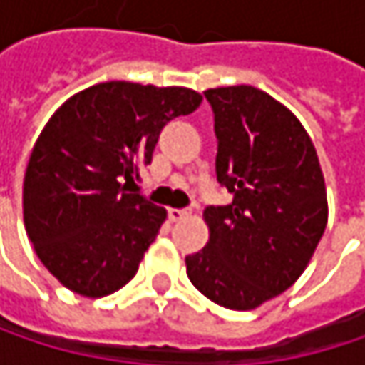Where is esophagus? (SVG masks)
<instances>
[{
	"label": "esophagus",
	"instance_id": "34e87169",
	"mask_svg": "<svg viewBox=\"0 0 365 365\" xmlns=\"http://www.w3.org/2000/svg\"><path fill=\"white\" fill-rule=\"evenodd\" d=\"M190 211L187 209H169V222H180L183 217H187Z\"/></svg>",
	"mask_w": 365,
	"mask_h": 365
}]
</instances>
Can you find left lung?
Wrapping results in <instances>:
<instances>
[{
	"label": "left lung",
	"mask_w": 365,
	"mask_h": 365,
	"mask_svg": "<svg viewBox=\"0 0 365 365\" xmlns=\"http://www.w3.org/2000/svg\"><path fill=\"white\" fill-rule=\"evenodd\" d=\"M215 173L232 202L207 207L209 243L185 257L192 285L220 307L252 311L304 272L328 224L326 182L300 120L264 91H205Z\"/></svg>",
	"instance_id": "left-lung-1"
}]
</instances>
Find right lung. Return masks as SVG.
I'll list each match as a JSON object with an SVG mask.
<instances>
[{
  "mask_svg": "<svg viewBox=\"0 0 365 365\" xmlns=\"http://www.w3.org/2000/svg\"><path fill=\"white\" fill-rule=\"evenodd\" d=\"M202 97L183 86L95 84L52 113L23 183V217L41 264L71 292L101 298L124 287L167 211L128 194L152 163L163 126Z\"/></svg>",
  "mask_w": 365,
  "mask_h": 365,
  "instance_id": "obj_1",
  "label": "right lung"
}]
</instances>
